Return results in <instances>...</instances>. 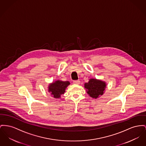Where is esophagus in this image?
Wrapping results in <instances>:
<instances>
[{
    "label": "esophagus",
    "mask_w": 146,
    "mask_h": 146,
    "mask_svg": "<svg viewBox=\"0 0 146 146\" xmlns=\"http://www.w3.org/2000/svg\"><path fill=\"white\" fill-rule=\"evenodd\" d=\"M80 83V80H74L73 81V83L75 84H79Z\"/></svg>",
    "instance_id": "34e87169"
}]
</instances>
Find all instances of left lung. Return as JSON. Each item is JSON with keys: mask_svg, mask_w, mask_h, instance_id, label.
<instances>
[{"mask_svg": "<svg viewBox=\"0 0 146 146\" xmlns=\"http://www.w3.org/2000/svg\"><path fill=\"white\" fill-rule=\"evenodd\" d=\"M84 87L87 89V93L89 96L96 99L103 94L106 84L103 81L90 79L88 83H85Z\"/></svg>", "mask_w": 146, "mask_h": 146, "instance_id": "8db88e82", "label": "left lung"}]
</instances>
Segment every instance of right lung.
Wrapping results in <instances>:
<instances>
[{
  "mask_svg": "<svg viewBox=\"0 0 146 146\" xmlns=\"http://www.w3.org/2000/svg\"><path fill=\"white\" fill-rule=\"evenodd\" d=\"M70 83L68 81L63 82L57 80L51 84L48 87V92L51 93V95L55 98H60V95L65 92L66 88L69 86Z\"/></svg>",
  "mask_w": 146,
  "mask_h": 146,
  "instance_id": "1",
  "label": "right lung"
}]
</instances>
